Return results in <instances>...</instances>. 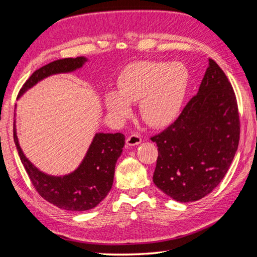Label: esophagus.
Here are the masks:
<instances>
[{
  "label": "esophagus",
  "instance_id": "obj_1",
  "mask_svg": "<svg viewBox=\"0 0 257 257\" xmlns=\"http://www.w3.org/2000/svg\"><path fill=\"white\" fill-rule=\"evenodd\" d=\"M141 142H142V138H141L139 134H132L126 139V145L127 146L139 145V144H141Z\"/></svg>",
  "mask_w": 257,
  "mask_h": 257
}]
</instances>
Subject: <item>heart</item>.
<instances>
[{
  "mask_svg": "<svg viewBox=\"0 0 257 257\" xmlns=\"http://www.w3.org/2000/svg\"><path fill=\"white\" fill-rule=\"evenodd\" d=\"M188 80V70L181 62H136L119 75L118 92L105 94V105L115 116L125 118L132 113L130 103L140 102L144 122L163 127L179 116Z\"/></svg>",
  "mask_w": 257,
  "mask_h": 257,
  "instance_id": "heart-1",
  "label": "heart"
}]
</instances>
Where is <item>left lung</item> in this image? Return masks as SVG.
<instances>
[{"label":"left lung","instance_id":"1","mask_svg":"<svg viewBox=\"0 0 257 257\" xmlns=\"http://www.w3.org/2000/svg\"><path fill=\"white\" fill-rule=\"evenodd\" d=\"M151 140L159 158L153 182L177 202H195L224 179L237 151L239 117L231 83L215 62L176 121Z\"/></svg>","mask_w":257,"mask_h":257}]
</instances>
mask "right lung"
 <instances>
[{
  "instance_id": "add662e5",
  "label": "right lung",
  "mask_w": 257,
  "mask_h": 257,
  "mask_svg": "<svg viewBox=\"0 0 257 257\" xmlns=\"http://www.w3.org/2000/svg\"><path fill=\"white\" fill-rule=\"evenodd\" d=\"M87 59L57 60L36 70L21 88L18 98L44 78L61 73L74 72L84 65ZM14 142L20 159L35 190L45 201L62 209L73 212L95 207L112 188L115 164L121 156L125 143L122 133H96L84 159L75 171L63 176L49 175L31 163L21 149L14 119Z\"/></svg>"
}]
</instances>
